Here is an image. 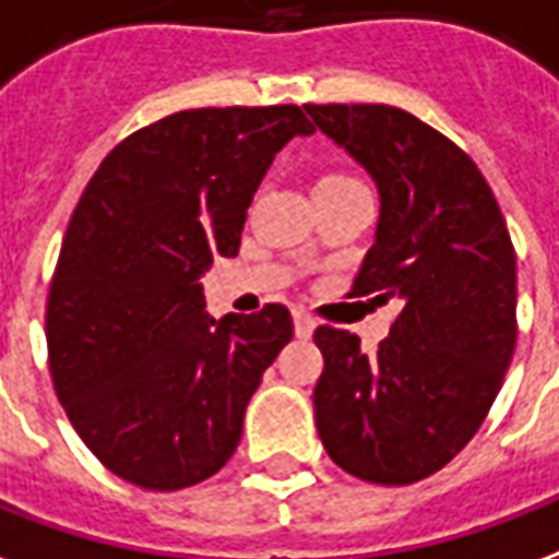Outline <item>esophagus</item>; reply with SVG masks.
Instances as JSON below:
<instances>
[{"mask_svg": "<svg viewBox=\"0 0 559 559\" xmlns=\"http://www.w3.org/2000/svg\"><path fill=\"white\" fill-rule=\"evenodd\" d=\"M312 330H316V319L309 316L307 309H295V333L300 340H309L312 336Z\"/></svg>", "mask_w": 559, "mask_h": 559, "instance_id": "esophagus-1", "label": "esophagus"}]
</instances>
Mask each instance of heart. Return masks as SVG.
I'll return each instance as SVG.
<instances>
[{
    "label": "heart",
    "mask_w": 559,
    "mask_h": 559,
    "mask_svg": "<svg viewBox=\"0 0 559 559\" xmlns=\"http://www.w3.org/2000/svg\"><path fill=\"white\" fill-rule=\"evenodd\" d=\"M333 178H345V175H328V178H321V181H333Z\"/></svg>",
    "instance_id": "obj_1"
}]
</instances>
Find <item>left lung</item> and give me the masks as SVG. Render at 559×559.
Masks as SVG:
<instances>
[{"mask_svg":"<svg viewBox=\"0 0 559 559\" xmlns=\"http://www.w3.org/2000/svg\"><path fill=\"white\" fill-rule=\"evenodd\" d=\"M312 124L372 175L381 214L354 297L399 300L378 352L340 328L312 402L324 450L378 486H411L483 426L515 352V250L476 163L405 109L307 104Z\"/></svg>","mask_w":559,"mask_h":559,"instance_id":"1","label":"left lung"}]
</instances>
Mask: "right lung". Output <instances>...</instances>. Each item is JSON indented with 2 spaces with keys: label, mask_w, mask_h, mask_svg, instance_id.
Listing matches in <instances>:
<instances>
[{
  "label": "right lung",
  "mask_w": 559,
  "mask_h": 559,
  "mask_svg": "<svg viewBox=\"0 0 559 559\" xmlns=\"http://www.w3.org/2000/svg\"><path fill=\"white\" fill-rule=\"evenodd\" d=\"M312 130L295 104L185 109L118 142L85 187L47 297L50 374L85 447L133 486L217 474L295 336L283 304L214 321L199 276L238 255L276 151Z\"/></svg>",
  "instance_id": "obj_1"
}]
</instances>
